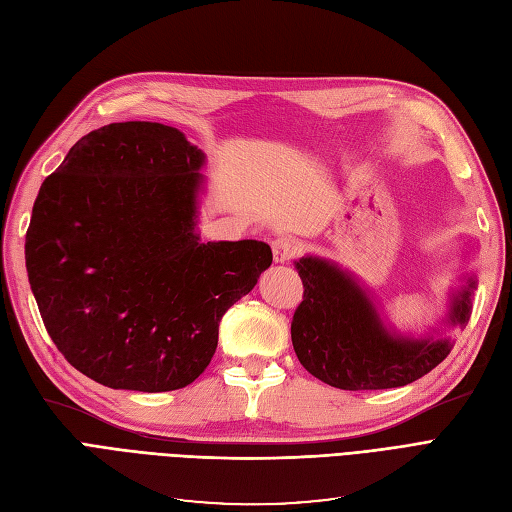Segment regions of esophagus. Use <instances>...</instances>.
I'll return each mask as SVG.
<instances>
[{"label": "esophagus", "mask_w": 512, "mask_h": 512, "mask_svg": "<svg viewBox=\"0 0 512 512\" xmlns=\"http://www.w3.org/2000/svg\"><path fill=\"white\" fill-rule=\"evenodd\" d=\"M301 252V245L297 239H292L288 235L284 237H277L273 241V256H275V262H286V260H292L294 256H297Z\"/></svg>", "instance_id": "1"}]
</instances>
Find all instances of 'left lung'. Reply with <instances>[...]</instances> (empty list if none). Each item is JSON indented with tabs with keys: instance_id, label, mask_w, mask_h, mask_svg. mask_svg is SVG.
<instances>
[{
	"instance_id": "1",
	"label": "left lung",
	"mask_w": 512,
	"mask_h": 512,
	"mask_svg": "<svg viewBox=\"0 0 512 512\" xmlns=\"http://www.w3.org/2000/svg\"><path fill=\"white\" fill-rule=\"evenodd\" d=\"M297 271L303 282V301L294 309L290 324L292 346L309 374L335 389H397L429 374L451 352L446 337L391 335L365 290L327 260L301 258ZM474 286V277H470L466 288L457 292L451 324L468 322Z\"/></svg>"
}]
</instances>
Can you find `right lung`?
Listing matches in <instances>:
<instances>
[{"instance_id":"1","label":"right lung","mask_w":512,"mask_h":512,"mask_svg":"<svg viewBox=\"0 0 512 512\" xmlns=\"http://www.w3.org/2000/svg\"><path fill=\"white\" fill-rule=\"evenodd\" d=\"M205 153L153 121L76 141L44 179L25 235L40 316L66 361L111 389L192 384L220 320L271 267L262 241L200 243Z\"/></svg>"}]
</instances>
